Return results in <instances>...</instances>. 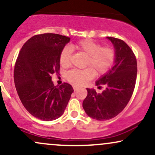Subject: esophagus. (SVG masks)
<instances>
[{"label":"esophagus","mask_w":155,"mask_h":155,"mask_svg":"<svg viewBox=\"0 0 155 155\" xmlns=\"http://www.w3.org/2000/svg\"><path fill=\"white\" fill-rule=\"evenodd\" d=\"M73 87H74V91H76V90H79V87H76V86H73Z\"/></svg>","instance_id":"esophagus-1"}]
</instances>
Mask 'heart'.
Returning <instances> with one entry per match:
<instances>
[{"instance_id": "obj_1", "label": "heart", "mask_w": 155, "mask_h": 155, "mask_svg": "<svg viewBox=\"0 0 155 155\" xmlns=\"http://www.w3.org/2000/svg\"><path fill=\"white\" fill-rule=\"evenodd\" d=\"M73 49L87 56L84 66L87 68L72 69L65 74L68 81L75 86H81L90 81L95 76L104 75L110 70L116 58L114 49L111 47H102L91 39H84L73 44ZM72 50L68 46H65L60 51V63L63 68L70 65Z\"/></svg>"}]
</instances>
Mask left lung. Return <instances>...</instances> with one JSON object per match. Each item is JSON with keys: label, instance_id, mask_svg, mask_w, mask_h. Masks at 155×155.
<instances>
[{"label": "left lung", "instance_id": "1", "mask_svg": "<svg viewBox=\"0 0 155 155\" xmlns=\"http://www.w3.org/2000/svg\"><path fill=\"white\" fill-rule=\"evenodd\" d=\"M116 52L115 64L111 70L96 81L99 87H106L102 93L87 89V95L83 108L89 117L104 121L118 115L128 104L136 86L137 61L131 48L121 39L107 37Z\"/></svg>", "mask_w": 155, "mask_h": 155}]
</instances>
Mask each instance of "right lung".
Instances as JSON below:
<instances>
[{
	"label": "right lung",
	"mask_w": 155,
	"mask_h": 155,
	"mask_svg": "<svg viewBox=\"0 0 155 155\" xmlns=\"http://www.w3.org/2000/svg\"><path fill=\"white\" fill-rule=\"evenodd\" d=\"M70 38L55 33L31 37L16 60L14 79L21 102L33 117L51 121L63 115L74 92L64 82L54 86L51 74H59L60 54Z\"/></svg>",
	"instance_id": "1"
}]
</instances>
